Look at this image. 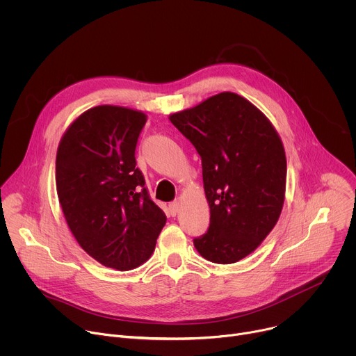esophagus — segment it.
Instances as JSON below:
<instances>
[{
	"instance_id": "34e87169",
	"label": "esophagus",
	"mask_w": 356,
	"mask_h": 356,
	"mask_svg": "<svg viewBox=\"0 0 356 356\" xmlns=\"http://www.w3.org/2000/svg\"><path fill=\"white\" fill-rule=\"evenodd\" d=\"M179 209H180V204H179V201H172V202H170V204H169V210H170L172 216H176V213L179 211Z\"/></svg>"
}]
</instances>
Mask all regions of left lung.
Segmentation results:
<instances>
[{
	"label": "left lung",
	"instance_id": "8db88e82",
	"mask_svg": "<svg viewBox=\"0 0 356 356\" xmlns=\"http://www.w3.org/2000/svg\"><path fill=\"white\" fill-rule=\"evenodd\" d=\"M170 121L201 158L210 225L194 246L207 261L235 264L261 245L282 213V140L269 120L234 92L210 97Z\"/></svg>",
	"mask_w": 356,
	"mask_h": 356
}]
</instances>
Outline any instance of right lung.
<instances>
[{
    "label": "right lung",
    "instance_id": "1",
    "mask_svg": "<svg viewBox=\"0 0 356 356\" xmlns=\"http://www.w3.org/2000/svg\"><path fill=\"white\" fill-rule=\"evenodd\" d=\"M146 115L99 106L66 131L56 155V188L67 225L99 264L129 270L146 262L166 224L136 168Z\"/></svg>",
    "mask_w": 356,
    "mask_h": 356
}]
</instances>
